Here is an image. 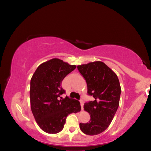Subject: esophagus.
<instances>
[{
    "label": "esophagus",
    "mask_w": 151,
    "mask_h": 151,
    "mask_svg": "<svg viewBox=\"0 0 151 151\" xmlns=\"http://www.w3.org/2000/svg\"><path fill=\"white\" fill-rule=\"evenodd\" d=\"M80 103H81V108H82V109H83V106H84V101H83V100L82 99H80Z\"/></svg>",
    "instance_id": "1"
}]
</instances>
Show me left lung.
Returning <instances> with one entry per match:
<instances>
[{
    "label": "left lung",
    "instance_id": "left-lung-1",
    "mask_svg": "<svg viewBox=\"0 0 151 151\" xmlns=\"http://www.w3.org/2000/svg\"><path fill=\"white\" fill-rule=\"evenodd\" d=\"M77 68L86 79L88 94L94 98L84 105L91 119L81 123L80 129L86 135H98L110 125L119 106L120 82L115 73L101 61L80 65Z\"/></svg>",
    "mask_w": 151,
    "mask_h": 151
}]
</instances>
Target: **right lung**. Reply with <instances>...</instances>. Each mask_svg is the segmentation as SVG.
I'll list each match as a JSON object with an SVG mask.
<instances>
[{"label": "right lung", "mask_w": 151, "mask_h": 151, "mask_svg": "<svg viewBox=\"0 0 151 151\" xmlns=\"http://www.w3.org/2000/svg\"><path fill=\"white\" fill-rule=\"evenodd\" d=\"M76 68L75 65L55 58L40 65L31 77V111L37 124L46 133L60 132L67 116L81 111V104L77 100L67 96L59 99L60 95L65 93L61 86L63 79Z\"/></svg>", "instance_id": "right-lung-1"}]
</instances>
